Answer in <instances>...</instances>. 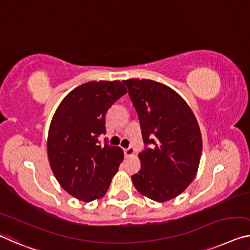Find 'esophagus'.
<instances>
[{
  "label": "esophagus",
  "mask_w": 250,
  "mask_h": 250,
  "mask_svg": "<svg viewBox=\"0 0 250 250\" xmlns=\"http://www.w3.org/2000/svg\"><path fill=\"white\" fill-rule=\"evenodd\" d=\"M124 152H125V157H131V156H133V153H134V149L132 148V146H128V148L124 149Z\"/></svg>",
  "instance_id": "34e87169"
}]
</instances>
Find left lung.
<instances>
[{
  "instance_id": "8db88e82",
  "label": "left lung",
  "mask_w": 250,
  "mask_h": 250,
  "mask_svg": "<svg viewBox=\"0 0 250 250\" xmlns=\"http://www.w3.org/2000/svg\"><path fill=\"white\" fill-rule=\"evenodd\" d=\"M141 126L145 149L134 187L158 203L177 197L191 184L199 166L203 140L191 109L169 86L146 79L122 81Z\"/></svg>"
}]
</instances>
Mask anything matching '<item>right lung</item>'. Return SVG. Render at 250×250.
Wrapping results in <instances>:
<instances>
[{"instance_id":"right-lung-1","label":"right lung","mask_w":250,"mask_h":250,"mask_svg":"<svg viewBox=\"0 0 250 250\" xmlns=\"http://www.w3.org/2000/svg\"><path fill=\"white\" fill-rule=\"evenodd\" d=\"M126 93L120 81H91L63 99L55 111L47 138L51 169L61 187L79 200L104 196L124 160L120 146L104 139L105 114Z\"/></svg>"}]
</instances>
